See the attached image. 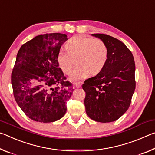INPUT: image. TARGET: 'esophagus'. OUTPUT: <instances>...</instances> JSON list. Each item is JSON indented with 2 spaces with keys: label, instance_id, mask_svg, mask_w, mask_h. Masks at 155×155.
I'll return each instance as SVG.
<instances>
[{
  "label": "esophagus",
  "instance_id": "34e87169",
  "mask_svg": "<svg viewBox=\"0 0 155 155\" xmlns=\"http://www.w3.org/2000/svg\"><path fill=\"white\" fill-rule=\"evenodd\" d=\"M81 86H82V84H81V83H75V84H74V87L75 88H80Z\"/></svg>",
  "mask_w": 155,
  "mask_h": 155
}]
</instances>
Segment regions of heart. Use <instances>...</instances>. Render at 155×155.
Wrapping results in <instances>:
<instances>
[{"label":"heart","instance_id":"obj_1","mask_svg":"<svg viewBox=\"0 0 155 155\" xmlns=\"http://www.w3.org/2000/svg\"><path fill=\"white\" fill-rule=\"evenodd\" d=\"M65 49L67 51L58 53L57 61L66 75L70 74L76 61L78 66L70 77L73 82L85 79L90 73L97 75L104 67L108 59V47L98 38L77 35L68 40Z\"/></svg>","mask_w":155,"mask_h":155}]
</instances>
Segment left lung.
<instances>
[{
  "label": "left lung",
  "mask_w": 155,
  "mask_h": 155,
  "mask_svg": "<svg viewBox=\"0 0 155 155\" xmlns=\"http://www.w3.org/2000/svg\"><path fill=\"white\" fill-rule=\"evenodd\" d=\"M104 42L108 59L95 77L84 81L86 113L101 123L118 120L128 110L135 89V64L133 55L122 42L110 35L91 34Z\"/></svg>",
  "instance_id": "8db88e82"
}]
</instances>
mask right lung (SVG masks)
Here are the masks:
<instances>
[{
	"instance_id": "right-lung-1",
	"label": "right lung",
	"mask_w": 155,
	"mask_h": 155,
	"mask_svg": "<svg viewBox=\"0 0 155 155\" xmlns=\"http://www.w3.org/2000/svg\"><path fill=\"white\" fill-rule=\"evenodd\" d=\"M68 40L60 33L35 36L22 45L12 73V84L18 105L35 121L54 122L67 111L72 95L71 84L59 67L57 55Z\"/></svg>"
}]
</instances>
